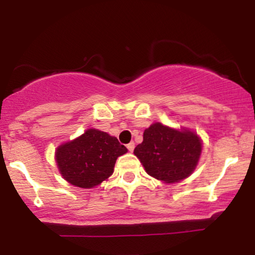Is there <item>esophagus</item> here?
<instances>
[{"label":"esophagus","mask_w":255,"mask_h":255,"mask_svg":"<svg viewBox=\"0 0 255 255\" xmlns=\"http://www.w3.org/2000/svg\"><path fill=\"white\" fill-rule=\"evenodd\" d=\"M134 147H135V145H134V142H129V144L127 145V148L129 152H133L134 151Z\"/></svg>","instance_id":"34e87169"}]
</instances>
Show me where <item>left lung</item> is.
Masks as SVG:
<instances>
[{
	"label": "left lung",
	"instance_id": "1",
	"mask_svg": "<svg viewBox=\"0 0 255 255\" xmlns=\"http://www.w3.org/2000/svg\"><path fill=\"white\" fill-rule=\"evenodd\" d=\"M201 151L203 141L195 131L154 122L145 129L144 140L134 148V154L150 176L175 183L191 176Z\"/></svg>",
	"mask_w": 255,
	"mask_h": 255
}]
</instances>
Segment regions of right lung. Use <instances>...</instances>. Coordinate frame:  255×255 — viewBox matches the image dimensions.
<instances>
[{"mask_svg":"<svg viewBox=\"0 0 255 255\" xmlns=\"http://www.w3.org/2000/svg\"><path fill=\"white\" fill-rule=\"evenodd\" d=\"M127 148L115 136L90 128L55 151V160L61 176L80 188H93L108 180L114 172L116 159Z\"/></svg>","mask_w":255,"mask_h":255,"instance_id":"right-lung-1","label":"right lung"}]
</instances>
